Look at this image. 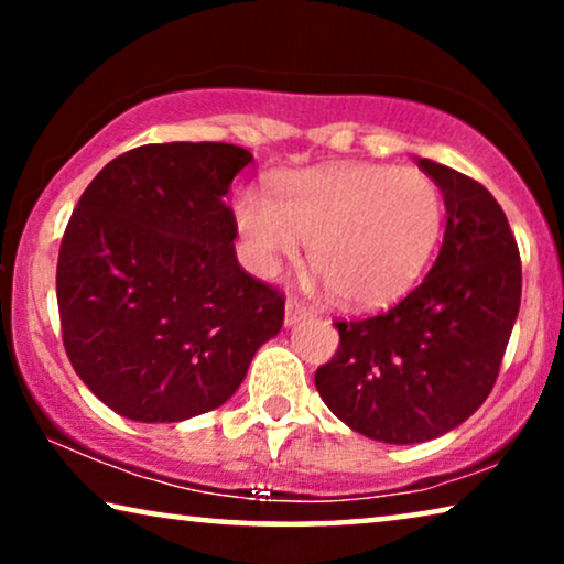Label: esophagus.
I'll return each mask as SVG.
<instances>
[{"mask_svg": "<svg viewBox=\"0 0 564 564\" xmlns=\"http://www.w3.org/2000/svg\"><path fill=\"white\" fill-rule=\"evenodd\" d=\"M307 315H311V307L303 305L295 297H290L288 305H284V326H292V323L303 321V318H307Z\"/></svg>", "mask_w": 564, "mask_h": 564, "instance_id": "34e87169", "label": "esophagus"}]
</instances>
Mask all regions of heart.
Returning a JSON list of instances; mask_svg holds the SVG:
<instances>
[{
    "label": "heart",
    "mask_w": 564,
    "mask_h": 564,
    "mask_svg": "<svg viewBox=\"0 0 564 564\" xmlns=\"http://www.w3.org/2000/svg\"><path fill=\"white\" fill-rule=\"evenodd\" d=\"M236 228L259 274L274 276L311 243V264L351 311L405 297L444 234L438 184L421 169L338 164L282 174L274 199L238 195Z\"/></svg>",
    "instance_id": "b5f03b06"
}]
</instances>
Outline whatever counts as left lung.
<instances>
[{"label": "left lung", "instance_id": "left-lung-1", "mask_svg": "<svg viewBox=\"0 0 564 564\" xmlns=\"http://www.w3.org/2000/svg\"><path fill=\"white\" fill-rule=\"evenodd\" d=\"M446 207L442 251L413 292L372 318L336 321L338 349L315 372L323 403L357 434L421 444L490 395L521 305L519 246L480 182L419 159Z\"/></svg>", "mask_w": 564, "mask_h": 564}]
</instances>
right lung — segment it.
<instances>
[{"mask_svg":"<svg viewBox=\"0 0 564 564\" xmlns=\"http://www.w3.org/2000/svg\"><path fill=\"white\" fill-rule=\"evenodd\" d=\"M251 159L230 143L141 145L72 213L56 269L64 346L82 382L130 421L223 405L280 334L284 295L238 264L223 203Z\"/></svg>","mask_w":564,"mask_h":564,"instance_id":"1","label":"right lung"}]
</instances>
